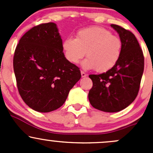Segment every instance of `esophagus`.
<instances>
[{"instance_id": "obj_1", "label": "esophagus", "mask_w": 153, "mask_h": 153, "mask_svg": "<svg viewBox=\"0 0 153 153\" xmlns=\"http://www.w3.org/2000/svg\"><path fill=\"white\" fill-rule=\"evenodd\" d=\"M81 76H82V78H84V77H86V75H86V73H85L84 71H81Z\"/></svg>"}]
</instances>
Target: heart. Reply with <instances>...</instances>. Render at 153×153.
Instances as JSON below:
<instances>
[{"label": "heart", "instance_id": "b5f03b06", "mask_svg": "<svg viewBox=\"0 0 153 153\" xmlns=\"http://www.w3.org/2000/svg\"><path fill=\"white\" fill-rule=\"evenodd\" d=\"M62 47L66 58L72 64H78L86 54L87 58L83 63L84 67L104 72L119 61L122 41L108 29L92 27L78 31L76 38H66Z\"/></svg>", "mask_w": 153, "mask_h": 153}]
</instances>
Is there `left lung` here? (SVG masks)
Segmentation results:
<instances>
[{
  "label": "left lung",
  "instance_id": "left-lung-1",
  "mask_svg": "<svg viewBox=\"0 0 153 153\" xmlns=\"http://www.w3.org/2000/svg\"><path fill=\"white\" fill-rule=\"evenodd\" d=\"M111 27L122 41L121 58L107 72L89 75L92 81L88 95L89 102L95 109L106 112H119L133 102L144 68L143 51L134 34L116 24Z\"/></svg>",
  "mask_w": 153,
  "mask_h": 153
}]
</instances>
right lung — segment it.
Wrapping results in <instances>:
<instances>
[{
	"mask_svg": "<svg viewBox=\"0 0 153 153\" xmlns=\"http://www.w3.org/2000/svg\"><path fill=\"white\" fill-rule=\"evenodd\" d=\"M54 23L27 31L15 50L13 67L18 92L32 109L49 112L61 107L81 77L80 69L65 58Z\"/></svg>",
	"mask_w": 153,
	"mask_h": 153,
	"instance_id": "right-lung-1",
	"label": "right lung"
}]
</instances>
